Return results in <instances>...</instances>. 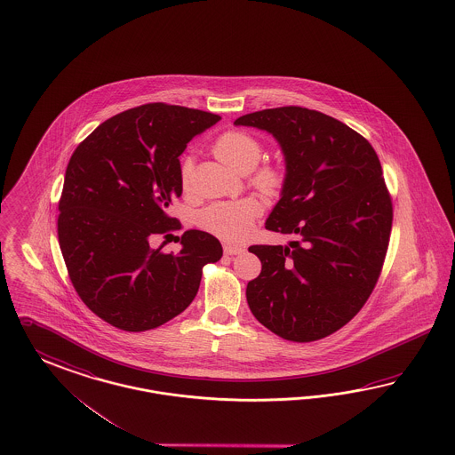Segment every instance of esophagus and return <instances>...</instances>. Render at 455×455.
I'll list each match as a JSON object with an SVG mask.
<instances>
[{
    "label": "esophagus",
    "mask_w": 455,
    "mask_h": 455,
    "mask_svg": "<svg viewBox=\"0 0 455 455\" xmlns=\"http://www.w3.org/2000/svg\"><path fill=\"white\" fill-rule=\"evenodd\" d=\"M243 252H244L243 248L231 246V244H226V246H224V254H226V256H235V254H243Z\"/></svg>",
    "instance_id": "1"
}]
</instances>
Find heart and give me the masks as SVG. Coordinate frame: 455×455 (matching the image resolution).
I'll list each match as a JSON object with an SVG mask.
<instances>
[{"mask_svg": "<svg viewBox=\"0 0 455 455\" xmlns=\"http://www.w3.org/2000/svg\"><path fill=\"white\" fill-rule=\"evenodd\" d=\"M214 154L220 161L237 172H250L263 157V144L244 131L224 132L214 142ZM194 159L188 156L180 165L182 188H191ZM252 186L267 194H276L284 184V171L279 165H263L251 179ZM264 204L256 197L207 205L197 214V224L211 235L229 243H241L250 237L256 220L263 214Z\"/></svg>", "mask_w": 455, "mask_h": 455, "instance_id": "1", "label": "heart"}]
</instances>
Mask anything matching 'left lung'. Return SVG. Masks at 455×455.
<instances>
[{
  "label": "left lung",
  "mask_w": 455,
  "mask_h": 455,
  "mask_svg": "<svg viewBox=\"0 0 455 455\" xmlns=\"http://www.w3.org/2000/svg\"><path fill=\"white\" fill-rule=\"evenodd\" d=\"M235 125L271 133L286 176L266 229L288 246H251L261 273L246 298L256 320L278 337L307 343L335 333L367 303L388 248L392 199L365 137L322 112L279 107Z\"/></svg>",
  "instance_id": "obj_1"
}]
</instances>
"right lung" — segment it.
Segmentation results:
<instances>
[{
  "label": "right lung",
  "mask_w": 455,
  "mask_h": 455,
  "mask_svg": "<svg viewBox=\"0 0 455 455\" xmlns=\"http://www.w3.org/2000/svg\"><path fill=\"white\" fill-rule=\"evenodd\" d=\"M220 116L147 103L100 124L75 148L59 203L60 250L82 301L124 331L172 320L196 298L203 267L222 256L220 241L191 229L182 250L150 241L180 228L167 207L182 194L179 156Z\"/></svg>",
  "instance_id": "1"
}]
</instances>
